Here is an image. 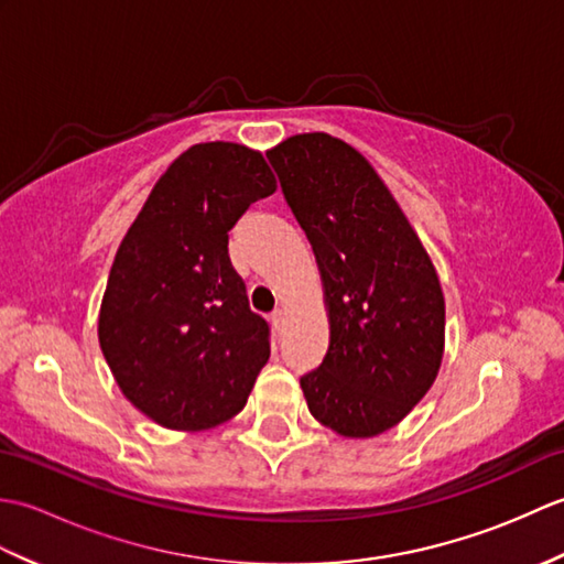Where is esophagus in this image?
I'll return each mask as SVG.
<instances>
[{
    "mask_svg": "<svg viewBox=\"0 0 564 564\" xmlns=\"http://www.w3.org/2000/svg\"><path fill=\"white\" fill-rule=\"evenodd\" d=\"M271 325L275 332H281L285 325V310H273L271 313Z\"/></svg>",
    "mask_w": 564,
    "mask_h": 564,
    "instance_id": "obj_1",
    "label": "esophagus"
}]
</instances>
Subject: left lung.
I'll return each mask as SVG.
<instances>
[{
	"instance_id": "1",
	"label": "left lung",
	"mask_w": 564,
	"mask_h": 564,
	"mask_svg": "<svg viewBox=\"0 0 564 564\" xmlns=\"http://www.w3.org/2000/svg\"><path fill=\"white\" fill-rule=\"evenodd\" d=\"M313 245L329 349L301 378L307 410L346 438L398 426L438 376L446 303L422 239L349 142L301 133L267 152Z\"/></svg>"
}]
</instances>
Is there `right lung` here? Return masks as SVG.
<instances>
[{"instance_id":"obj_1","label":"right lung","mask_w":564,"mask_h":564,"mask_svg":"<svg viewBox=\"0 0 564 564\" xmlns=\"http://www.w3.org/2000/svg\"><path fill=\"white\" fill-rule=\"evenodd\" d=\"M273 191L261 152L198 142L160 176L116 251L99 344L126 400L160 426L230 422L269 361V325L249 310L227 232Z\"/></svg>"}]
</instances>
